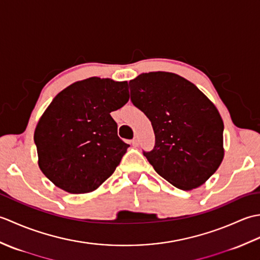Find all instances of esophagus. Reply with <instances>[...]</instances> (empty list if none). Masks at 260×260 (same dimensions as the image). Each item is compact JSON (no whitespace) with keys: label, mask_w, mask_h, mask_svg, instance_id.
<instances>
[{"label":"esophagus","mask_w":260,"mask_h":260,"mask_svg":"<svg viewBox=\"0 0 260 260\" xmlns=\"http://www.w3.org/2000/svg\"><path fill=\"white\" fill-rule=\"evenodd\" d=\"M132 145H133V146L139 145V139H137V137H134V139L132 140Z\"/></svg>","instance_id":"1"}]
</instances>
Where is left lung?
Segmentation results:
<instances>
[{"instance_id": "1", "label": "left lung", "mask_w": 260, "mask_h": 260, "mask_svg": "<svg viewBox=\"0 0 260 260\" xmlns=\"http://www.w3.org/2000/svg\"><path fill=\"white\" fill-rule=\"evenodd\" d=\"M131 101L151 120L155 146L143 152L156 172L181 190L202 185L224 156L223 120L214 104L173 73L141 74L129 81Z\"/></svg>"}]
</instances>
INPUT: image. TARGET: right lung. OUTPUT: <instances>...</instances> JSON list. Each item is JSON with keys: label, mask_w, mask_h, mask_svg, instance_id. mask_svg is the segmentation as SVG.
<instances>
[{"label": "right lung", "mask_w": 260, "mask_h": 260, "mask_svg": "<svg viewBox=\"0 0 260 260\" xmlns=\"http://www.w3.org/2000/svg\"><path fill=\"white\" fill-rule=\"evenodd\" d=\"M128 99L127 81L99 77L76 81L60 91L35 131L42 173L73 194L98 189L129 146L118 137L110 116Z\"/></svg>", "instance_id": "add662e5"}]
</instances>
